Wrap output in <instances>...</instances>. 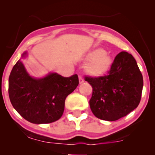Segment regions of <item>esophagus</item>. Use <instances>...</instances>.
<instances>
[{
    "label": "esophagus",
    "mask_w": 155,
    "mask_h": 155,
    "mask_svg": "<svg viewBox=\"0 0 155 155\" xmlns=\"http://www.w3.org/2000/svg\"><path fill=\"white\" fill-rule=\"evenodd\" d=\"M79 82H80V84H82L84 82V79L82 78L81 75H79Z\"/></svg>",
    "instance_id": "esophagus-1"
}]
</instances>
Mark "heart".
Listing matches in <instances>:
<instances>
[{
  "mask_svg": "<svg viewBox=\"0 0 155 155\" xmlns=\"http://www.w3.org/2000/svg\"><path fill=\"white\" fill-rule=\"evenodd\" d=\"M89 61L85 66V71L92 76H101L107 73L113 64V59L109 54L103 48L94 49L87 55Z\"/></svg>",
  "mask_w": 155,
  "mask_h": 155,
  "instance_id": "obj_1",
  "label": "heart"
}]
</instances>
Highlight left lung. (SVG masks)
<instances>
[{
    "label": "left lung",
    "instance_id": "8db88e82",
    "mask_svg": "<svg viewBox=\"0 0 155 155\" xmlns=\"http://www.w3.org/2000/svg\"><path fill=\"white\" fill-rule=\"evenodd\" d=\"M92 87L90 100L92 113L99 119L114 121L137 107L141 99L143 78L136 61L128 52H120L108 74L85 76Z\"/></svg>",
    "mask_w": 155,
    "mask_h": 155
}]
</instances>
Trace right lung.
Returning <instances> with one entry per match:
<instances>
[{"label":"right lung","instance_id":"1","mask_svg":"<svg viewBox=\"0 0 155 155\" xmlns=\"http://www.w3.org/2000/svg\"><path fill=\"white\" fill-rule=\"evenodd\" d=\"M26 55L24 53L22 58ZM78 84L76 74L65 78L50 73L36 79L29 75L20 59L10 73L8 94L12 107L25 120L36 124H50L62 116L65 98Z\"/></svg>","mask_w":155,"mask_h":155}]
</instances>
